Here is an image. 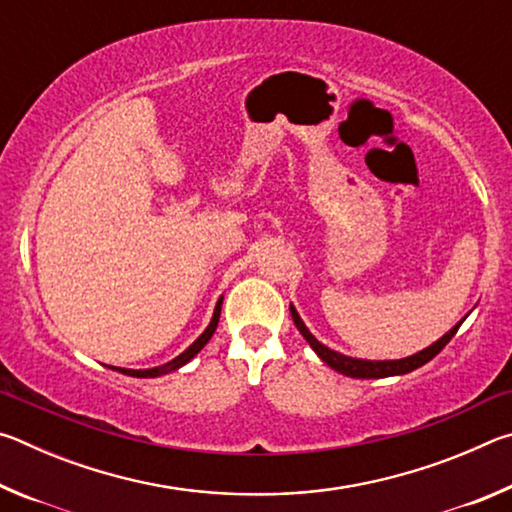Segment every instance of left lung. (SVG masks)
Listing matches in <instances>:
<instances>
[{
	"label": "left lung",
	"mask_w": 512,
	"mask_h": 512,
	"mask_svg": "<svg viewBox=\"0 0 512 512\" xmlns=\"http://www.w3.org/2000/svg\"><path fill=\"white\" fill-rule=\"evenodd\" d=\"M291 318L296 327L300 329V334L305 336L307 343L314 348V352L318 354L320 359H323L329 368H334L336 372H341V375H348V377H357V379H379V377H393V375H406V372H411L415 368L424 366V363L431 361L436 354L445 348V345L454 339V334L458 332V327L461 323L454 325L449 332L443 336V339H438L429 348H424L422 352L413 354V357H406V359H397V361H366V359H352V357H345L341 352H334L329 350L327 345L320 343L314 334L309 332L307 325L302 323V318L298 316L296 307L291 305Z\"/></svg>",
	"instance_id": "obj_1"
}]
</instances>
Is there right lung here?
Masks as SVG:
<instances>
[{
  "instance_id": "obj_1",
  "label": "right lung",
  "mask_w": 512,
  "mask_h": 512,
  "mask_svg": "<svg viewBox=\"0 0 512 512\" xmlns=\"http://www.w3.org/2000/svg\"><path fill=\"white\" fill-rule=\"evenodd\" d=\"M221 302H223V298H219V302H216V307H214V316H212V320H210V325L205 327V332H203L201 336H198V339H196L192 345H189V348H187L183 354H178L176 359H171L169 363H164V366L149 368V370H128V368H115V366H110V368H112V370L124 372V375H131V377H160V375H167V372L178 370L180 366H185V363H187V361H192V359L196 357V354L205 348V343L212 339L214 329H216V325H219Z\"/></svg>"
}]
</instances>
